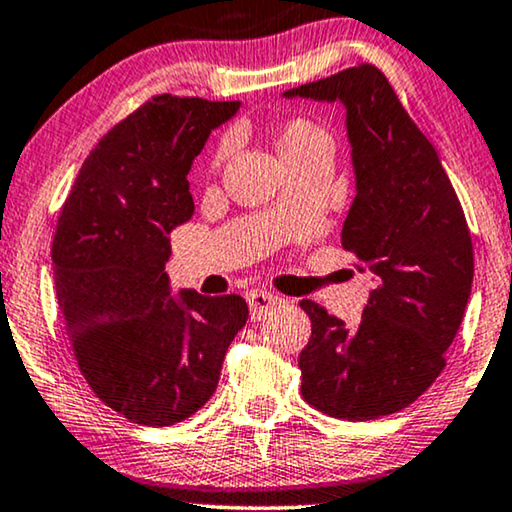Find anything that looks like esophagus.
Here are the masks:
<instances>
[{
	"label": "esophagus",
	"mask_w": 512,
	"mask_h": 512,
	"mask_svg": "<svg viewBox=\"0 0 512 512\" xmlns=\"http://www.w3.org/2000/svg\"><path fill=\"white\" fill-rule=\"evenodd\" d=\"M247 300H249V307H251V319H254V321H261L265 314H268L272 307L279 303V298L275 296V293L263 291V289L249 291Z\"/></svg>",
	"instance_id": "esophagus-1"
}]
</instances>
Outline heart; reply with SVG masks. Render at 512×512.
Masks as SVG:
<instances>
[{"label":"heart","instance_id":"obj_1","mask_svg":"<svg viewBox=\"0 0 512 512\" xmlns=\"http://www.w3.org/2000/svg\"><path fill=\"white\" fill-rule=\"evenodd\" d=\"M275 146L284 163L293 165L298 163V160H303L305 156H310V153L321 149V146H331V137L326 135V130L321 128V125L310 121V118L291 116L277 125ZM226 153H228V139H221L212 153V163H209V167H212V170H219L223 158H226Z\"/></svg>","mask_w":512,"mask_h":512}]
</instances>
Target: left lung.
Masks as SVG:
<instances>
[{
  "mask_svg": "<svg viewBox=\"0 0 512 512\" xmlns=\"http://www.w3.org/2000/svg\"><path fill=\"white\" fill-rule=\"evenodd\" d=\"M284 95L345 104L356 198L342 247L375 275L356 328L300 300L312 321L298 359L300 391L312 408L349 422L391 415L431 387L464 319L473 284L464 209L433 144L375 65Z\"/></svg>",
  "mask_w": 512,
  "mask_h": 512,
  "instance_id": "obj_1",
  "label": "left lung"
}]
</instances>
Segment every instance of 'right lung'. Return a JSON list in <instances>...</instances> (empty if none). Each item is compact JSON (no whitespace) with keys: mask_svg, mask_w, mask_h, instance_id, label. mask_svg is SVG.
<instances>
[{"mask_svg":"<svg viewBox=\"0 0 512 512\" xmlns=\"http://www.w3.org/2000/svg\"><path fill=\"white\" fill-rule=\"evenodd\" d=\"M240 102L153 95L83 160L53 237L58 305L90 389L144 426L184 422L247 324L242 296H170V233L193 216L188 172Z\"/></svg>","mask_w":512,"mask_h":512,"instance_id":"obj_1","label":"right lung"}]
</instances>
